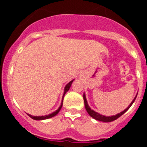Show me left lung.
<instances>
[{
	"mask_svg": "<svg viewBox=\"0 0 147 147\" xmlns=\"http://www.w3.org/2000/svg\"><path fill=\"white\" fill-rule=\"evenodd\" d=\"M137 95H138V93L136 94V96H135V98H133V100L132 101V102L129 104V106H128V107H127V108L124 110V111L120 112L119 113L116 114V115H111V116H106V115H102V114H99L98 113L96 112V111H94L93 110H92V109L90 107L89 105H88V101H87V99H86V96H85V93H84V94H83V98H84V102H85V109H86V110H87V112H88V113L89 114V115H90L92 118H93V119H96V120H97V121H100L110 122V121H115V119H119L121 115H123L124 113H126L127 110H129V107L132 106V105L133 104V102H135V100H136V97H137Z\"/></svg>",
	"mask_w": 147,
	"mask_h": 147,
	"instance_id": "left-lung-1",
	"label": "left lung"
}]
</instances>
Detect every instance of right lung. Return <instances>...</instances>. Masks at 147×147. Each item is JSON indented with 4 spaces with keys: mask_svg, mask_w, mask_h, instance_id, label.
I'll list each match as a JSON object with an SVG mask.
<instances>
[{
    "mask_svg": "<svg viewBox=\"0 0 147 147\" xmlns=\"http://www.w3.org/2000/svg\"><path fill=\"white\" fill-rule=\"evenodd\" d=\"M74 81V80H73L72 81H71L70 82H68L67 84V85H65V87L64 88V93H63V96H62V103H61V105L59 107V108L57 109V110H56V111H54V112L51 113L49 114V115H39V116H34V115H30V114H28L27 113V115L29 116V117L32 118V119H34V120H45V119H50V118H52L54 117V116H55L56 115H57L58 113L60 111L61 108H62V102H63V98H64V96L65 95V93H67L68 90H69L70 88H71V85H72V82H73Z\"/></svg>",
    "mask_w": 147,
    "mask_h": 147,
    "instance_id": "right-lung-1",
    "label": "right lung"
}]
</instances>
